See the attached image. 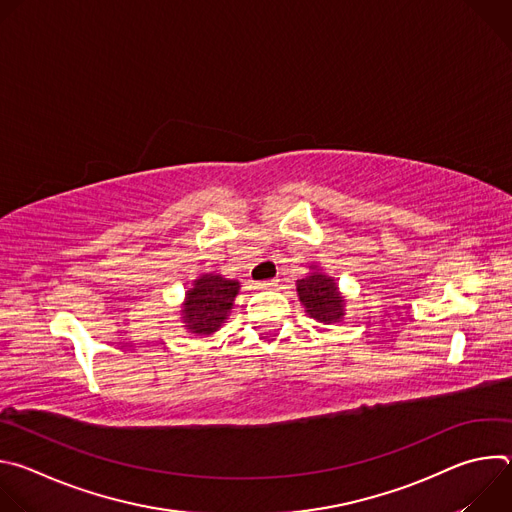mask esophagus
<instances>
[{
	"label": "esophagus",
	"instance_id": "obj_1",
	"mask_svg": "<svg viewBox=\"0 0 512 512\" xmlns=\"http://www.w3.org/2000/svg\"><path fill=\"white\" fill-rule=\"evenodd\" d=\"M277 285V279H269V281H261L259 289H273Z\"/></svg>",
	"mask_w": 512,
	"mask_h": 512
}]
</instances>
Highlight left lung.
Segmentation results:
<instances>
[{"label":"left lung","instance_id":"left-lung-1","mask_svg":"<svg viewBox=\"0 0 512 512\" xmlns=\"http://www.w3.org/2000/svg\"><path fill=\"white\" fill-rule=\"evenodd\" d=\"M296 291L304 312L320 324L340 322L346 314V298L336 277L328 275L320 265H310L306 277L298 279Z\"/></svg>","mask_w":512,"mask_h":512}]
</instances>
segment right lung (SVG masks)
Segmentation results:
<instances>
[{"label": "right lung", "instance_id": "add662e5", "mask_svg": "<svg viewBox=\"0 0 512 512\" xmlns=\"http://www.w3.org/2000/svg\"><path fill=\"white\" fill-rule=\"evenodd\" d=\"M239 289V279H229L216 271L198 275L186 289L184 302L180 304L184 328L198 338L221 330L233 312Z\"/></svg>", "mask_w": 512, "mask_h": 512}]
</instances>
